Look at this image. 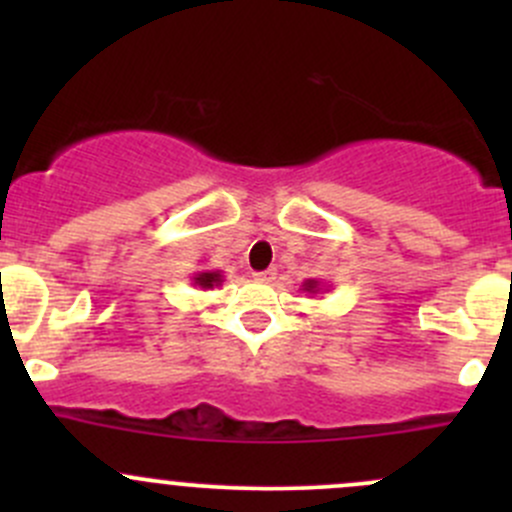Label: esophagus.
Listing matches in <instances>:
<instances>
[{
    "label": "esophagus",
    "mask_w": 512,
    "mask_h": 512,
    "mask_svg": "<svg viewBox=\"0 0 512 512\" xmlns=\"http://www.w3.org/2000/svg\"><path fill=\"white\" fill-rule=\"evenodd\" d=\"M275 267H267V270H262V272H252V277H255L257 282H272L275 280Z\"/></svg>",
    "instance_id": "1"
}]
</instances>
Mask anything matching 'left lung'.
<instances>
[{
	"mask_svg": "<svg viewBox=\"0 0 512 512\" xmlns=\"http://www.w3.org/2000/svg\"><path fill=\"white\" fill-rule=\"evenodd\" d=\"M302 289L307 294H319V289H324V285L319 280H304V285H302Z\"/></svg>",
	"mask_w": 512,
	"mask_h": 512,
	"instance_id": "left-lung-1",
	"label": "left lung"
}]
</instances>
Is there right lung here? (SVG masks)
<instances>
[{"instance_id": "obj_1", "label": "right lung", "mask_w": 512, "mask_h": 512, "mask_svg": "<svg viewBox=\"0 0 512 512\" xmlns=\"http://www.w3.org/2000/svg\"><path fill=\"white\" fill-rule=\"evenodd\" d=\"M190 282H193V285L200 287V289H213V287L223 285V272H220V270H200V272H195L193 277H190Z\"/></svg>"}]
</instances>
